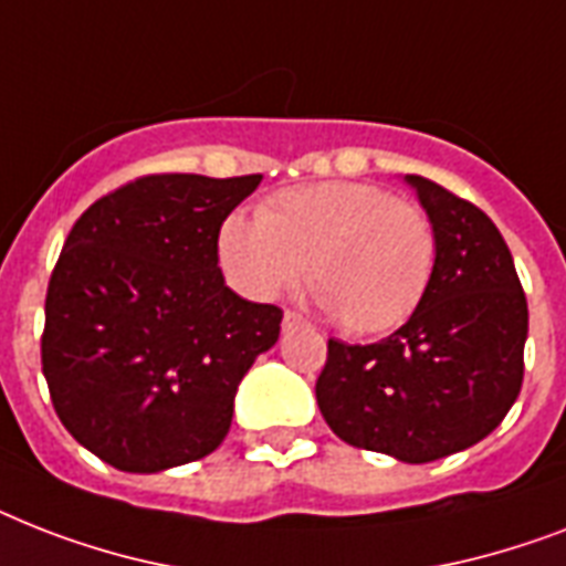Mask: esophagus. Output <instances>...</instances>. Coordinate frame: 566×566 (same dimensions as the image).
Returning <instances> with one entry per match:
<instances>
[{"instance_id":"1","label":"esophagus","mask_w":566,"mask_h":566,"mask_svg":"<svg viewBox=\"0 0 566 566\" xmlns=\"http://www.w3.org/2000/svg\"><path fill=\"white\" fill-rule=\"evenodd\" d=\"M306 321H304V315H297V312H292L289 310L286 315H283V329H292V327H304Z\"/></svg>"}]
</instances>
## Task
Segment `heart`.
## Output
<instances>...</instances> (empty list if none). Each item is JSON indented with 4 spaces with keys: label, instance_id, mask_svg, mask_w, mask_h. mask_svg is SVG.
<instances>
[{
    "label": "heart",
    "instance_id": "b5f03b06",
    "mask_svg": "<svg viewBox=\"0 0 566 566\" xmlns=\"http://www.w3.org/2000/svg\"><path fill=\"white\" fill-rule=\"evenodd\" d=\"M219 260L251 297L295 286L301 265L324 310L350 333H386L427 295L436 228L418 205L374 184L327 180L283 189L219 228Z\"/></svg>",
    "mask_w": 566,
    "mask_h": 566
}]
</instances>
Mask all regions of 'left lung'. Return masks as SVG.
<instances>
[{"label":"left lung","instance_id":"obj_1","mask_svg":"<svg viewBox=\"0 0 566 566\" xmlns=\"http://www.w3.org/2000/svg\"><path fill=\"white\" fill-rule=\"evenodd\" d=\"M406 184L436 228L427 295L377 345L329 338L315 397L350 447L423 464L503 423L523 386L528 306L494 221L436 180Z\"/></svg>","mask_w":566,"mask_h":566}]
</instances>
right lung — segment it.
Returning a JSON list of instances; mask_svg holds the SVG:
<instances>
[{
	"label": "right lung",
	"mask_w": 566,
	"mask_h": 566,
	"mask_svg": "<svg viewBox=\"0 0 566 566\" xmlns=\"http://www.w3.org/2000/svg\"><path fill=\"white\" fill-rule=\"evenodd\" d=\"M262 175H146L90 205L46 292L43 377L70 436L125 473L210 455L283 310L224 286L219 228Z\"/></svg>",
	"instance_id": "add662e5"
}]
</instances>
